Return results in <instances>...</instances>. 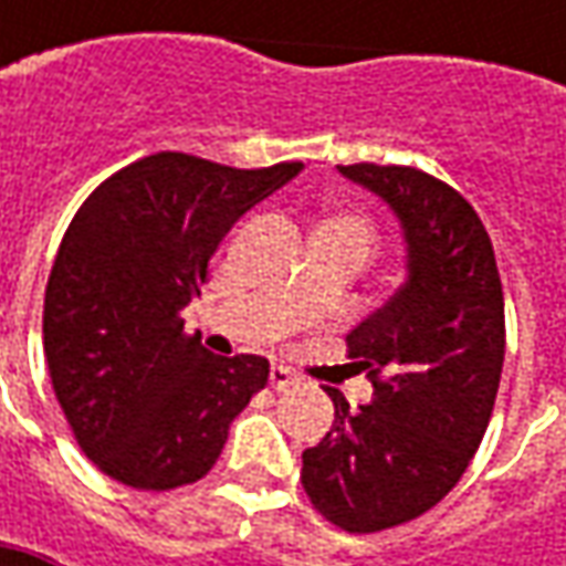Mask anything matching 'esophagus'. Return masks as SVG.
<instances>
[{"mask_svg":"<svg viewBox=\"0 0 566 566\" xmlns=\"http://www.w3.org/2000/svg\"><path fill=\"white\" fill-rule=\"evenodd\" d=\"M298 384V375H295L293 368H286V365H273L271 368V387L273 390H290Z\"/></svg>","mask_w":566,"mask_h":566,"instance_id":"obj_1","label":"esophagus"}]
</instances>
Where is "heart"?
Wrapping results in <instances>:
<instances>
[{
	"instance_id": "1",
	"label": "heart",
	"mask_w": 566,
	"mask_h": 566,
	"mask_svg": "<svg viewBox=\"0 0 566 566\" xmlns=\"http://www.w3.org/2000/svg\"><path fill=\"white\" fill-rule=\"evenodd\" d=\"M317 232H339V235H349V239L361 242L365 249H371V242H375V227H371L361 213H349V210L327 217V220L317 227Z\"/></svg>"
}]
</instances>
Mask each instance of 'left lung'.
<instances>
[{
    "mask_svg": "<svg viewBox=\"0 0 566 566\" xmlns=\"http://www.w3.org/2000/svg\"><path fill=\"white\" fill-rule=\"evenodd\" d=\"M400 217L406 283L346 337L375 397L334 400V424L302 453V489L346 533L402 526L444 501L489 428L504 368V290L467 198L416 166H339Z\"/></svg>",
    "mask_w": 566,
    "mask_h": 566,
    "instance_id": "left-lung-1",
    "label": "left lung"
}]
</instances>
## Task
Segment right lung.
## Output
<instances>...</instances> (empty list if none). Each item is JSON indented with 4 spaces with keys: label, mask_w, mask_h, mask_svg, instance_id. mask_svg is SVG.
Returning a JSON list of instances; mask_svg holds the SVG:
<instances>
[{
    "label": "right lung",
    "mask_w": 566,
    "mask_h": 566,
    "mask_svg": "<svg viewBox=\"0 0 566 566\" xmlns=\"http://www.w3.org/2000/svg\"><path fill=\"white\" fill-rule=\"evenodd\" d=\"M298 169L160 150L77 207L46 283L43 353L77 447L109 479L138 491L205 479L264 390L271 361L207 353L182 312L232 223Z\"/></svg>",
    "instance_id": "1"
}]
</instances>
